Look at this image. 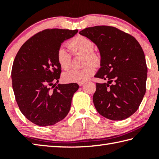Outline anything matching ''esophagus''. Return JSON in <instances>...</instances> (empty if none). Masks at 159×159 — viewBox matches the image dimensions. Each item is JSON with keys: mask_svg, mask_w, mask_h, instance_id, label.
<instances>
[{"mask_svg": "<svg viewBox=\"0 0 159 159\" xmlns=\"http://www.w3.org/2000/svg\"><path fill=\"white\" fill-rule=\"evenodd\" d=\"M83 84H84V82H80V83H79V85L80 86L83 85Z\"/></svg>", "mask_w": 159, "mask_h": 159, "instance_id": "esophagus-1", "label": "esophagus"}]
</instances>
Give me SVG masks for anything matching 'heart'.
I'll use <instances>...</instances> for the list:
<instances>
[{
  "mask_svg": "<svg viewBox=\"0 0 159 159\" xmlns=\"http://www.w3.org/2000/svg\"><path fill=\"white\" fill-rule=\"evenodd\" d=\"M67 45L74 55H84L83 64L92 63L98 66L101 61V57L98 53L93 51L95 48L94 42L84 36H77L70 40ZM57 60L59 65L64 70L68 69L71 65V55L64 48H60L57 51ZM88 65L80 69H71L62 75L64 81L67 83L85 82L95 73V66Z\"/></svg>",
  "mask_w": 159,
  "mask_h": 159,
  "instance_id": "obj_1",
  "label": "heart"
}]
</instances>
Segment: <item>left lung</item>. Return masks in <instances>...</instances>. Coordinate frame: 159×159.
I'll list each match as a JSON object with an SVG mask.
<instances>
[{
	"mask_svg": "<svg viewBox=\"0 0 159 159\" xmlns=\"http://www.w3.org/2000/svg\"><path fill=\"white\" fill-rule=\"evenodd\" d=\"M79 34L98 45L101 68L96 78L93 100L102 116L113 120L125 119L138 109L146 93L147 66L144 53L134 38L118 28L95 26Z\"/></svg>",
	"mask_w": 159,
	"mask_h": 159,
	"instance_id": "8db88e82",
	"label": "left lung"
}]
</instances>
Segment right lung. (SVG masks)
I'll return each mask as SVG.
<instances>
[{
	"mask_svg": "<svg viewBox=\"0 0 159 159\" xmlns=\"http://www.w3.org/2000/svg\"><path fill=\"white\" fill-rule=\"evenodd\" d=\"M77 32L45 29L29 39L16 55L11 72L15 99L22 114L34 124L52 125L68 114L79 85L55 86L61 72L56 55L61 43Z\"/></svg>",
	"mask_w": 159,
	"mask_h": 159,
	"instance_id": "add662e5",
	"label": "right lung"
}]
</instances>
